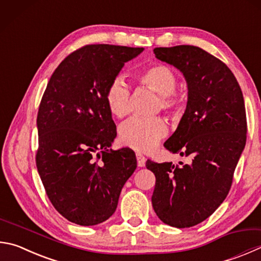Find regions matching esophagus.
<instances>
[{
	"mask_svg": "<svg viewBox=\"0 0 261 261\" xmlns=\"http://www.w3.org/2000/svg\"><path fill=\"white\" fill-rule=\"evenodd\" d=\"M136 158H137V164H138V167H144L145 165V162H146V158L145 156L139 153V151H137L136 153Z\"/></svg>",
	"mask_w": 261,
	"mask_h": 261,
	"instance_id": "34e87169",
	"label": "esophagus"
}]
</instances>
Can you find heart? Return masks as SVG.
<instances>
[{"label": "heart", "instance_id": "heart-1", "mask_svg": "<svg viewBox=\"0 0 261 261\" xmlns=\"http://www.w3.org/2000/svg\"><path fill=\"white\" fill-rule=\"evenodd\" d=\"M138 82L159 94L158 110L176 115L182 106V97L177 90V76L169 66L153 64L137 74ZM107 107L113 115L122 118L130 112V90L122 79H115L105 92ZM168 125L160 117H134L120 127V140L123 145L139 151H149L167 135Z\"/></svg>", "mask_w": 261, "mask_h": 261}]
</instances>
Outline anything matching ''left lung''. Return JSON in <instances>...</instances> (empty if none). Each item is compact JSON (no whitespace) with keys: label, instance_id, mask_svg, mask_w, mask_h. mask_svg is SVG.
<instances>
[{"label":"left lung","instance_id":"1","mask_svg":"<svg viewBox=\"0 0 261 261\" xmlns=\"http://www.w3.org/2000/svg\"><path fill=\"white\" fill-rule=\"evenodd\" d=\"M154 54L182 72L188 87L186 111L164 147L193 161L174 167L147 160L156 178L151 204L164 224L186 228L209 218L228 195L246 141L244 99L231 70L205 50L177 45Z\"/></svg>","mask_w":261,"mask_h":261}]
</instances>
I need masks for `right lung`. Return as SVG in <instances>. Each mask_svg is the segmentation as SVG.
<instances>
[{
	"label": "right lung",
	"mask_w": 261,
	"mask_h": 261,
	"mask_svg": "<svg viewBox=\"0 0 261 261\" xmlns=\"http://www.w3.org/2000/svg\"><path fill=\"white\" fill-rule=\"evenodd\" d=\"M143 50L84 45L61 61L46 85L36 120V167L52 205L74 224L107 220L137 168L134 150L110 148L116 125L105 92Z\"/></svg>",
	"instance_id": "right-lung-1"
}]
</instances>
